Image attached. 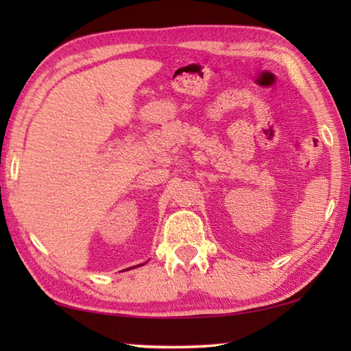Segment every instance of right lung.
Returning <instances> with one entry per match:
<instances>
[{
  "mask_svg": "<svg viewBox=\"0 0 351 351\" xmlns=\"http://www.w3.org/2000/svg\"><path fill=\"white\" fill-rule=\"evenodd\" d=\"M139 266H141V265H139Z\"/></svg>",
  "mask_w": 351,
  "mask_h": 351,
  "instance_id": "1",
  "label": "right lung"
}]
</instances>
